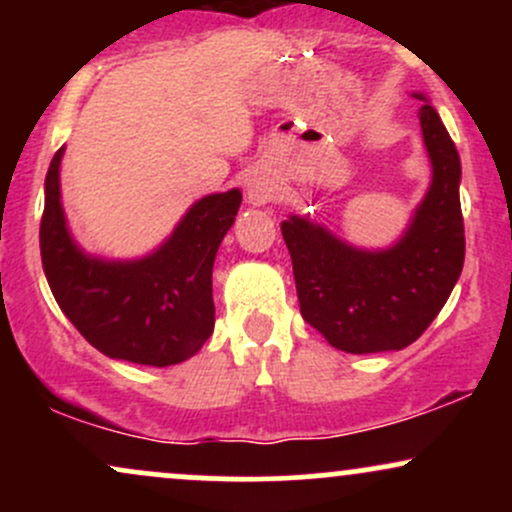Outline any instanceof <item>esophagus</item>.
Wrapping results in <instances>:
<instances>
[{"instance_id": "34e87169", "label": "esophagus", "mask_w": 512, "mask_h": 512, "mask_svg": "<svg viewBox=\"0 0 512 512\" xmlns=\"http://www.w3.org/2000/svg\"><path fill=\"white\" fill-rule=\"evenodd\" d=\"M267 185L260 178H250L248 180V199L252 204H264L267 202Z\"/></svg>"}]
</instances>
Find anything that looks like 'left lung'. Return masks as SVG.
I'll use <instances>...</instances> for the list:
<instances>
[{"instance_id":"1","label":"left lung","mask_w":512,"mask_h":512,"mask_svg":"<svg viewBox=\"0 0 512 512\" xmlns=\"http://www.w3.org/2000/svg\"><path fill=\"white\" fill-rule=\"evenodd\" d=\"M419 120L433 182L395 248L356 250L310 216L281 223L303 320L346 354L397 351L416 342L460 279V156L428 103L419 108Z\"/></svg>"}]
</instances>
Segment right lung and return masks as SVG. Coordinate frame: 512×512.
Returning <instances> with one entry per match:
<instances>
[{
  "instance_id": "obj_1",
  "label": "right lung",
  "mask_w": 512,
  "mask_h": 512,
  "mask_svg": "<svg viewBox=\"0 0 512 512\" xmlns=\"http://www.w3.org/2000/svg\"><path fill=\"white\" fill-rule=\"evenodd\" d=\"M62 151L48 168L40 219V257L57 305L105 356L156 368L187 361L214 332L211 269L243 197L231 190L199 199L163 248L144 260H93L64 223Z\"/></svg>"
}]
</instances>
